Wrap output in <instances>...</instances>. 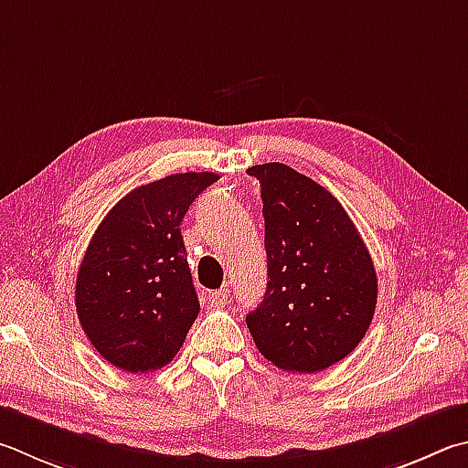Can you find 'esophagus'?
Instances as JSON below:
<instances>
[{"mask_svg": "<svg viewBox=\"0 0 468 468\" xmlns=\"http://www.w3.org/2000/svg\"><path fill=\"white\" fill-rule=\"evenodd\" d=\"M208 301L215 304V307H223V304L229 303V291H227V288H220V291L210 292Z\"/></svg>", "mask_w": 468, "mask_h": 468, "instance_id": "1", "label": "esophagus"}]
</instances>
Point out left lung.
<instances>
[{"label":"left lung","mask_w":468,"mask_h":468,"mask_svg":"<svg viewBox=\"0 0 468 468\" xmlns=\"http://www.w3.org/2000/svg\"><path fill=\"white\" fill-rule=\"evenodd\" d=\"M258 177L268 286L248 313L253 342L278 368L319 372L362 342L377 309V271L358 229L329 190L284 164Z\"/></svg>","instance_id":"8db88e82"}]
</instances>
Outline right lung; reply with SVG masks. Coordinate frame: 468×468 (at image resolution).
Wrapping results in <instances>:
<instances>
[{
	"mask_svg": "<svg viewBox=\"0 0 468 468\" xmlns=\"http://www.w3.org/2000/svg\"><path fill=\"white\" fill-rule=\"evenodd\" d=\"M210 172L139 186L101 220L81 260L75 307L100 356L126 372L165 367L180 352L200 303L180 225Z\"/></svg>",
	"mask_w": 468,
	"mask_h": 468,
	"instance_id": "add662e5",
	"label": "right lung"
}]
</instances>
